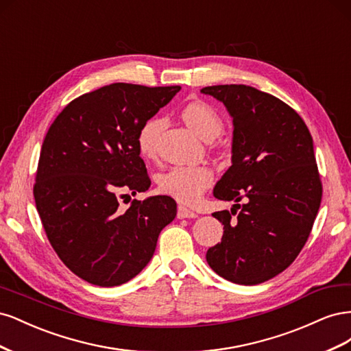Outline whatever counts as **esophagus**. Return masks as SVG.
Segmentation results:
<instances>
[{
    "instance_id": "obj_1",
    "label": "esophagus",
    "mask_w": 351,
    "mask_h": 351,
    "mask_svg": "<svg viewBox=\"0 0 351 351\" xmlns=\"http://www.w3.org/2000/svg\"><path fill=\"white\" fill-rule=\"evenodd\" d=\"M197 215L195 214L193 210H190L189 208H186V206H182L180 205L178 206V209H177V218L178 219H184V218H196Z\"/></svg>"
}]
</instances>
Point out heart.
Instances as JSON below:
<instances>
[{
  "label": "heart",
  "mask_w": 351,
  "mask_h": 351,
  "mask_svg": "<svg viewBox=\"0 0 351 351\" xmlns=\"http://www.w3.org/2000/svg\"><path fill=\"white\" fill-rule=\"evenodd\" d=\"M183 120L202 139L212 141L224 129V121L212 105L195 101L182 111ZM165 129L161 117L149 119L137 133V149L143 158L151 159L156 154L158 137ZM214 182V173L206 165H177L158 176L159 192L171 196L182 204L192 205Z\"/></svg>",
  "instance_id": "1"
}]
</instances>
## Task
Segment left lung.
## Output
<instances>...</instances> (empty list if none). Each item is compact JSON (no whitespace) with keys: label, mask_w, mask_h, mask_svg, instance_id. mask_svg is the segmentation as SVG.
Returning a JSON list of instances; mask_svg holds the SVG:
<instances>
[{"label":"left lung","mask_w":351,"mask_h":351,"mask_svg":"<svg viewBox=\"0 0 351 351\" xmlns=\"http://www.w3.org/2000/svg\"><path fill=\"white\" fill-rule=\"evenodd\" d=\"M202 92L224 104L234 123L232 165L214 196L237 202L212 214L224 234L206 261L222 278L256 285L289 268L309 239L322 199L313 141L302 117L274 95L246 84Z\"/></svg>","instance_id":"obj_1"}]
</instances>
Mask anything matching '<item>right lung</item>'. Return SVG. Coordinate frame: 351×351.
Returning <instances> with one entry per match:
<instances>
[{
  "label": "right lung",
  "instance_id": "1",
  "mask_svg": "<svg viewBox=\"0 0 351 351\" xmlns=\"http://www.w3.org/2000/svg\"><path fill=\"white\" fill-rule=\"evenodd\" d=\"M180 86L112 83L73 99L45 136L34 196L45 234L62 263L99 287L134 278L154 256L161 230L176 218L169 196L133 199L121 190L151 186L137 133Z\"/></svg>",
  "mask_w": 351,
  "mask_h": 351
}]
</instances>
